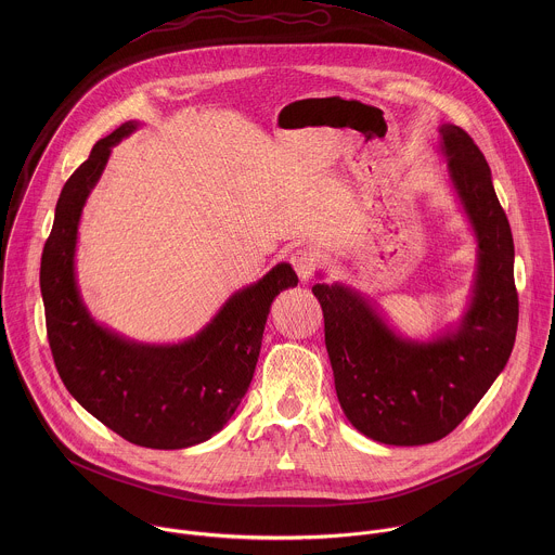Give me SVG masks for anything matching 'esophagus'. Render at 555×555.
Listing matches in <instances>:
<instances>
[{
  "label": "esophagus",
  "instance_id": "esophagus-1",
  "mask_svg": "<svg viewBox=\"0 0 555 555\" xmlns=\"http://www.w3.org/2000/svg\"><path fill=\"white\" fill-rule=\"evenodd\" d=\"M291 264L295 267L301 282H310L318 267L317 254L308 247H299L291 254Z\"/></svg>",
  "mask_w": 555,
  "mask_h": 555
}]
</instances>
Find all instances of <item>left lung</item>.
Wrapping results in <instances>:
<instances>
[{
    "instance_id": "left-lung-1",
    "label": "left lung",
    "mask_w": 555,
    "mask_h": 555,
    "mask_svg": "<svg viewBox=\"0 0 555 555\" xmlns=\"http://www.w3.org/2000/svg\"><path fill=\"white\" fill-rule=\"evenodd\" d=\"M438 132L478 243L473 299L460 324L414 341L397 335L350 286L312 288L344 414L367 438L396 447L436 442L475 410L511 357L519 320L515 245L489 164L460 126L444 124Z\"/></svg>"
}]
</instances>
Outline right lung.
<instances>
[{
	"mask_svg": "<svg viewBox=\"0 0 555 555\" xmlns=\"http://www.w3.org/2000/svg\"><path fill=\"white\" fill-rule=\"evenodd\" d=\"M137 126L126 121L98 141L60 194L40 262L47 335L66 389L89 414L132 444L185 449L209 440L235 414L271 304L299 278L288 262L275 264L235 293L203 331L172 346L130 341L89 317L75 275L80 214L111 147Z\"/></svg>",
	"mask_w": 555,
	"mask_h": 555,
	"instance_id": "1",
	"label": "right lung"
}]
</instances>
